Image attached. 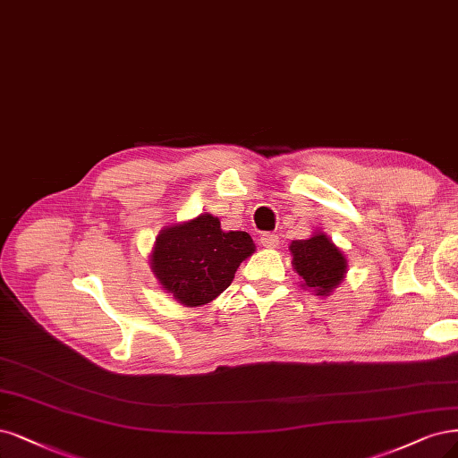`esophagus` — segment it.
Segmentation results:
<instances>
[{"instance_id": "esophagus-1", "label": "esophagus", "mask_w": 458, "mask_h": 458, "mask_svg": "<svg viewBox=\"0 0 458 458\" xmlns=\"http://www.w3.org/2000/svg\"><path fill=\"white\" fill-rule=\"evenodd\" d=\"M259 242H261V246H265V248H276V246H278V236L273 234V233H263V234L259 236Z\"/></svg>"}]
</instances>
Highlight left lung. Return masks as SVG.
I'll return each instance as SVG.
<instances>
[{
    "mask_svg": "<svg viewBox=\"0 0 458 458\" xmlns=\"http://www.w3.org/2000/svg\"><path fill=\"white\" fill-rule=\"evenodd\" d=\"M290 250L293 256L292 265L303 278V286L317 295H329L344 278L346 259L324 233L314 234L307 241H293Z\"/></svg>",
    "mask_w": 458,
    "mask_h": 458,
    "instance_id": "8db88e82",
    "label": "left lung"
}]
</instances>
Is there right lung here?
Wrapping results in <instances>:
<instances>
[{"mask_svg": "<svg viewBox=\"0 0 458 458\" xmlns=\"http://www.w3.org/2000/svg\"><path fill=\"white\" fill-rule=\"evenodd\" d=\"M246 231L222 229L219 219L200 214L157 236L151 269L161 286L187 307L207 305L234 278L239 265L254 254Z\"/></svg>", "mask_w": 458, "mask_h": 458, "instance_id": "right-lung-1", "label": "right lung"}]
</instances>
